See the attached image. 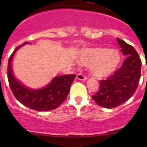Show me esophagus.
Here are the masks:
<instances>
[{"label": "esophagus", "mask_w": 147, "mask_h": 147, "mask_svg": "<svg viewBox=\"0 0 147 147\" xmlns=\"http://www.w3.org/2000/svg\"><path fill=\"white\" fill-rule=\"evenodd\" d=\"M77 78H78V80H86L87 79V76L84 75V74L82 73L78 74V75H77Z\"/></svg>", "instance_id": "34e87169"}]
</instances>
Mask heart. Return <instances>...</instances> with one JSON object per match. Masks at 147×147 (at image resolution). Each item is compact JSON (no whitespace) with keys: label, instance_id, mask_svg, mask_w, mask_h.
<instances>
[{"label":"heart","instance_id":"heart-1","mask_svg":"<svg viewBox=\"0 0 147 147\" xmlns=\"http://www.w3.org/2000/svg\"><path fill=\"white\" fill-rule=\"evenodd\" d=\"M78 60L89 66L90 73L97 78H106L115 72L121 61L117 50L102 47L84 48L78 55Z\"/></svg>","mask_w":147,"mask_h":147}]
</instances>
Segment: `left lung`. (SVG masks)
Listing matches in <instances>:
<instances>
[{"mask_svg":"<svg viewBox=\"0 0 147 147\" xmlns=\"http://www.w3.org/2000/svg\"><path fill=\"white\" fill-rule=\"evenodd\" d=\"M117 40L127 58L113 75L100 81L98 92L92 96L99 106L108 109L117 107L132 97L141 77L142 61L138 53L124 40L118 38Z\"/></svg>","mask_w":147,"mask_h":147,"instance_id":"1","label":"left lung"}]
</instances>
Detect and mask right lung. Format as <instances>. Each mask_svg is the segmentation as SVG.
I'll list each match as a JSON object with an SVG mask.
<instances>
[{"label": "right lung", "mask_w": 147, "mask_h": 147, "mask_svg": "<svg viewBox=\"0 0 147 147\" xmlns=\"http://www.w3.org/2000/svg\"><path fill=\"white\" fill-rule=\"evenodd\" d=\"M27 42L19 45L10 56L8 63V80L13 95L21 104L36 111L53 110L58 107L66 100L71 84L75 75H64L55 77L51 82L42 89L32 90L23 86L13 76L11 61L18 49Z\"/></svg>", "instance_id": "1"}]
</instances>
